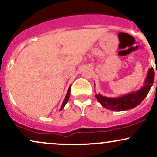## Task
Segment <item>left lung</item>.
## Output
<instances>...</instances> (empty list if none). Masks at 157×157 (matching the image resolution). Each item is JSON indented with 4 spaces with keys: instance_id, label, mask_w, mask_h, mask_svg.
<instances>
[{
    "instance_id": "left-lung-1",
    "label": "left lung",
    "mask_w": 157,
    "mask_h": 157,
    "mask_svg": "<svg viewBox=\"0 0 157 157\" xmlns=\"http://www.w3.org/2000/svg\"><path fill=\"white\" fill-rule=\"evenodd\" d=\"M154 80V68H151L147 71L144 85L137 91L117 97L103 96L98 93L95 94V97L98 100V102L101 104L102 107L111 110V111H122L132 109L140 105L142 100L146 97L151 88L152 87Z\"/></svg>"
}]
</instances>
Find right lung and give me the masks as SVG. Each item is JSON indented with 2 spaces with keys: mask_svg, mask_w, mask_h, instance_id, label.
<instances>
[{
  "mask_svg": "<svg viewBox=\"0 0 157 157\" xmlns=\"http://www.w3.org/2000/svg\"><path fill=\"white\" fill-rule=\"evenodd\" d=\"M70 91H71V85H70L69 88H68L67 93H66V97H65V99H64L62 105H61L60 110H63V108L65 107V105H66V104L67 103V102H68V99H69V96H70Z\"/></svg>",
  "mask_w": 157,
  "mask_h": 157,
  "instance_id": "1",
  "label": "right lung"
}]
</instances>
